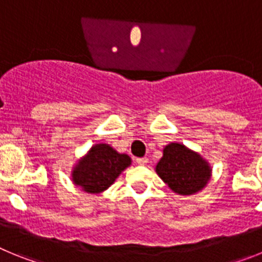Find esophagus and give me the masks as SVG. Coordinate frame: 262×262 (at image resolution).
<instances>
[{
  "instance_id": "obj_1",
  "label": "esophagus",
  "mask_w": 262,
  "mask_h": 262,
  "mask_svg": "<svg viewBox=\"0 0 262 262\" xmlns=\"http://www.w3.org/2000/svg\"><path fill=\"white\" fill-rule=\"evenodd\" d=\"M136 163H138L139 165H145V164L148 163V159L147 157H138V159H136Z\"/></svg>"
}]
</instances>
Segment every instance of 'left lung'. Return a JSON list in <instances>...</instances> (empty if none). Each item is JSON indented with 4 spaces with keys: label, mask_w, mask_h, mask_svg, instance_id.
Wrapping results in <instances>:
<instances>
[{
    "label": "left lung",
    "mask_w": 262,
    "mask_h": 262,
    "mask_svg": "<svg viewBox=\"0 0 262 262\" xmlns=\"http://www.w3.org/2000/svg\"><path fill=\"white\" fill-rule=\"evenodd\" d=\"M156 172L173 191L190 195L202 190L211 170L200 155L189 151L185 145L172 143L164 149Z\"/></svg>",
    "instance_id": "8db88e82"
}]
</instances>
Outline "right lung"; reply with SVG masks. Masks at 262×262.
Here are the masks:
<instances>
[{
	"instance_id": "1",
	"label": "right lung",
	"mask_w": 262,
	"mask_h": 262,
	"mask_svg": "<svg viewBox=\"0 0 262 262\" xmlns=\"http://www.w3.org/2000/svg\"><path fill=\"white\" fill-rule=\"evenodd\" d=\"M131 164L127 155H120L107 144L94 145L88 156L76 166L72 177L77 186L88 193L106 190L122 170Z\"/></svg>"
}]
</instances>
